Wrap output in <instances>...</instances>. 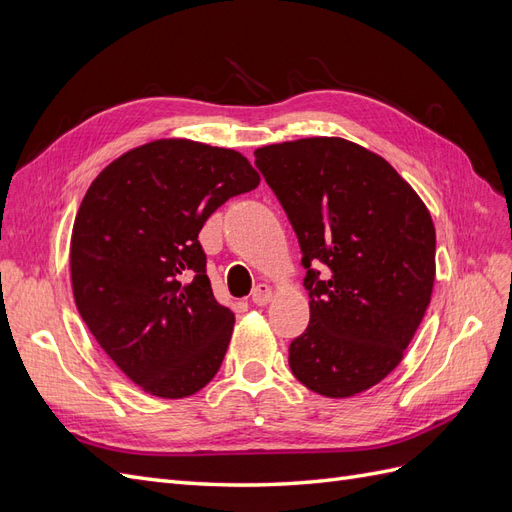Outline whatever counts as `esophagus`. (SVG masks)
Here are the masks:
<instances>
[{"mask_svg":"<svg viewBox=\"0 0 512 512\" xmlns=\"http://www.w3.org/2000/svg\"><path fill=\"white\" fill-rule=\"evenodd\" d=\"M273 299V288L267 284H260L252 292V303L254 305H267Z\"/></svg>","mask_w":512,"mask_h":512,"instance_id":"1","label":"esophagus"}]
</instances>
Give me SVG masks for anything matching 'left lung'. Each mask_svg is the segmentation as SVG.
I'll list each match as a JSON object with an SVG mask.
<instances>
[{"label": "left lung", "instance_id": "1", "mask_svg": "<svg viewBox=\"0 0 512 512\" xmlns=\"http://www.w3.org/2000/svg\"><path fill=\"white\" fill-rule=\"evenodd\" d=\"M303 252L309 324L290 344L294 378L331 399L359 395L404 359L436 280V228L412 185L339 136L254 151ZM322 261L328 273L311 269Z\"/></svg>", "mask_w": 512, "mask_h": 512}]
</instances>
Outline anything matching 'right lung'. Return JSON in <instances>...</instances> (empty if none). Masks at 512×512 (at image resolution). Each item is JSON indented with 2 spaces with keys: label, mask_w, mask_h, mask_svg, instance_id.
Listing matches in <instances>:
<instances>
[{
  "label": "right lung",
  "mask_w": 512,
  "mask_h": 512,
  "mask_svg": "<svg viewBox=\"0 0 512 512\" xmlns=\"http://www.w3.org/2000/svg\"><path fill=\"white\" fill-rule=\"evenodd\" d=\"M258 183L235 149L160 138L126 151L89 185L70 239L74 303L145 393L183 399L218 374L235 314L213 297L198 232Z\"/></svg>",
  "instance_id": "obj_1"
}]
</instances>
